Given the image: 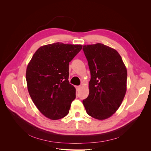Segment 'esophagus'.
I'll use <instances>...</instances> for the list:
<instances>
[{"instance_id":"esophagus-1","label":"esophagus","mask_w":151,"mask_h":151,"mask_svg":"<svg viewBox=\"0 0 151 151\" xmlns=\"http://www.w3.org/2000/svg\"><path fill=\"white\" fill-rule=\"evenodd\" d=\"M76 90H77V91H79V89H81V86H76Z\"/></svg>"}]
</instances>
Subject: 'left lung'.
I'll return each mask as SVG.
<instances>
[{"mask_svg": "<svg viewBox=\"0 0 151 151\" xmlns=\"http://www.w3.org/2000/svg\"><path fill=\"white\" fill-rule=\"evenodd\" d=\"M91 73L89 94L83 103L98 120L110 117L120 107L127 90V68L120 54L103 44L84 45Z\"/></svg>", "mask_w": 151, "mask_h": 151, "instance_id": "left-lung-1", "label": "left lung"}]
</instances>
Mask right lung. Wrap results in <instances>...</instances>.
Listing matches in <instances>:
<instances>
[{
  "label": "right lung",
  "mask_w": 151,
  "mask_h": 151,
  "mask_svg": "<svg viewBox=\"0 0 151 151\" xmlns=\"http://www.w3.org/2000/svg\"><path fill=\"white\" fill-rule=\"evenodd\" d=\"M83 46L55 43L39 48L27 67L26 78L34 104L44 116L58 120L69 112L76 89L68 81L69 62Z\"/></svg>",
  "instance_id": "add662e5"
}]
</instances>
